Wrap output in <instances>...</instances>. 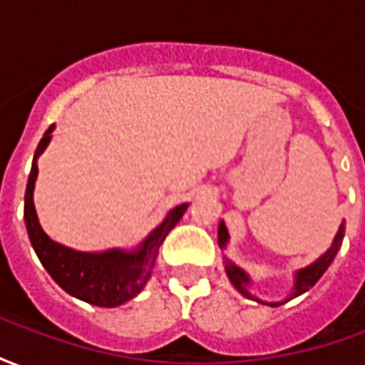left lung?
Returning a JSON list of instances; mask_svg holds the SVG:
<instances>
[{
  "instance_id": "left-lung-1",
  "label": "left lung",
  "mask_w": 365,
  "mask_h": 365,
  "mask_svg": "<svg viewBox=\"0 0 365 365\" xmlns=\"http://www.w3.org/2000/svg\"><path fill=\"white\" fill-rule=\"evenodd\" d=\"M342 238H344V222L340 225V229H338L336 237H334V240H332V246H330L327 252L322 254L319 260H314L313 264H309L307 268L299 269L297 274H295V283H293V293H291L289 297L283 299V301H277V303H266V301H260L258 297H254L252 293L248 291V285H250V275L246 274L245 269L238 268V266H235L232 262L227 260V266H225V269H227V275H229L230 283L237 287L242 295H246L248 299H256L258 303H264V305H269V307H279L283 305V303H287L289 299L297 297V295H301V293H305V291H309L311 287H313L314 283L321 279V275L329 269V266L332 264V260H334V256H336V252L340 250V246H342ZM227 242H229V230H227V227H225V222H221L219 225V246L221 248H225L227 246Z\"/></svg>"
}]
</instances>
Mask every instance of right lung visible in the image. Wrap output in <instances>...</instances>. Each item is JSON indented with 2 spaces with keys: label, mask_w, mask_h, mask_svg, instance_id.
Wrapping results in <instances>:
<instances>
[{
  "label": "right lung",
  "mask_w": 365,
  "mask_h": 365,
  "mask_svg": "<svg viewBox=\"0 0 365 365\" xmlns=\"http://www.w3.org/2000/svg\"><path fill=\"white\" fill-rule=\"evenodd\" d=\"M52 130L54 125L48 127L36 146L25 191V225L31 245L44 269L66 293L91 305L119 307L136 297L150 279L160 245L182 219L187 203L174 207L166 215V219L146 237L143 245H138V248L130 252L120 248H111L105 252H78L74 248L54 242L41 227L33 203V191L38 174L36 160L51 143Z\"/></svg>",
  "instance_id": "add662e5"
}]
</instances>
